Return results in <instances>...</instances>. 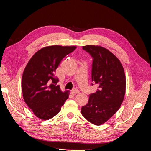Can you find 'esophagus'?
<instances>
[{"instance_id":"34e87169","label":"esophagus","mask_w":151,"mask_h":151,"mask_svg":"<svg viewBox=\"0 0 151 151\" xmlns=\"http://www.w3.org/2000/svg\"><path fill=\"white\" fill-rule=\"evenodd\" d=\"M73 93H74V94H78L79 93V90L77 89H73Z\"/></svg>"}]
</instances>
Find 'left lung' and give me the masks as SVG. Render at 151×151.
Wrapping results in <instances>:
<instances>
[{
	"label": "left lung",
	"instance_id": "left-lung-1",
	"mask_svg": "<svg viewBox=\"0 0 151 151\" xmlns=\"http://www.w3.org/2000/svg\"><path fill=\"white\" fill-rule=\"evenodd\" d=\"M83 49L93 58L91 77L99 87L95 93L89 95V101L82 107L81 113L91 123L100 125L119 109L123 101L125 72L120 60L108 50L94 45L83 46Z\"/></svg>",
	"mask_w": 151,
	"mask_h": 151
}]
</instances>
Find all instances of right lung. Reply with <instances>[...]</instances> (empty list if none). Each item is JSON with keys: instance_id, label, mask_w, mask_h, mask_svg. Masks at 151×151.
<instances>
[{"instance_id": "obj_1", "label": "right lung", "mask_w": 151, "mask_h": 151, "mask_svg": "<svg viewBox=\"0 0 151 151\" xmlns=\"http://www.w3.org/2000/svg\"><path fill=\"white\" fill-rule=\"evenodd\" d=\"M76 47L54 45L44 47L31 58L22 77L25 103L41 120H49L60 112L69 91L62 92L55 72L62 59Z\"/></svg>"}]
</instances>
